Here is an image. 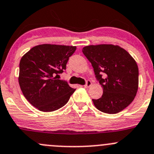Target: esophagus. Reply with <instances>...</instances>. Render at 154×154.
I'll use <instances>...</instances> for the list:
<instances>
[{
    "instance_id": "obj_1",
    "label": "esophagus",
    "mask_w": 154,
    "mask_h": 154,
    "mask_svg": "<svg viewBox=\"0 0 154 154\" xmlns=\"http://www.w3.org/2000/svg\"><path fill=\"white\" fill-rule=\"evenodd\" d=\"M91 86V82L90 81V80H87L86 84L84 85V87L85 88H88V87H90Z\"/></svg>"
}]
</instances>
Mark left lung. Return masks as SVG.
I'll list each match as a JSON object with an SVG mask.
<instances>
[{
    "label": "left lung",
    "mask_w": 154,
    "mask_h": 154,
    "mask_svg": "<svg viewBox=\"0 0 154 154\" xmlns=\"http://www.w3.org/2000/svg\"><path fill=\"white\" fill-rule=\"evenodd\" d=\"M83 53L103 90L101 97L92 100L96 108L108 114L125 109L134 100L139 86V68L134 59L124 48L113 45L86 46Z\"/></svg>",
    "instance_id": "1"
}]
</instances>
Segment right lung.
<instances>
[{
    "instance_id": "1",
    "label": "right lung",
    "mask_w": 154,
    "mask_h": 154,
    "mask_svg": "<svg viewBox=\"0 0 154 154\" xmlns=\"http://www.w3.org/2000/svg\"><path fill=\"white\" fill-rule=\"evenodd\" d=\"M75 46L44 44L32 48L21 59L18 83L24 97L42 112H53L67 103L75 89L60 74L66 69Z\"/></svg>"
}]
</instances>
